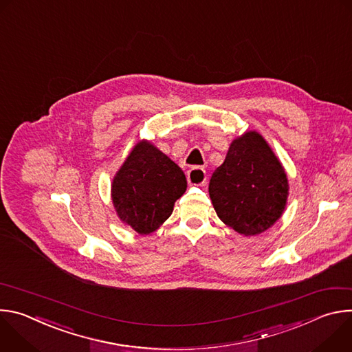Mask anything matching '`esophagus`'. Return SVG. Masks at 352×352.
<instances>
[{
  "instance_id": "obj_1",
  "label": "esophagus",
  "mask_w": 352,
  "mask_h": 352,
  "mask_svg": "<svg viewBox=\"0 0 352 352\" xmlns=\"http://www.w3.org/2000/svg\"><path fill=\"white\" fill-rule=\"evenodd\" d=\"M206 171L200 167H193L188 171V182L189 185H204L206 182Z\"/></svg>"
}]
</instances>
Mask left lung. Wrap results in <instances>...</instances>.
<instances>
[{
    "mask_svg": "<svg viewBox=\"0 0 352 352\" xmlns=\"http://www.w3.org/2000/svg\"><path fill=\"white\" fill-rule=\"evenodd\" d=\"M288 189L283 164L256 131H246L231 142L209 184L219 219L245 236L265 232L281 217Z\"/></svg>",
    "mask_w": 352,
    "mask_h": 352,
    "instance_id": "1",
    "label": "left lung"
}]
</instances>
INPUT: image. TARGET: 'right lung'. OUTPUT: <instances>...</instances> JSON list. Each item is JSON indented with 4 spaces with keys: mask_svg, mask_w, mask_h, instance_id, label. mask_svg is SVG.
Returning a JSON list of instances; mask_svg holds the SVG:
<instances>
[{
    "mask_svg": "<svg viewBox=\"0 0 352 352\" xmlns=\"http://www.w3.org/2000/svg\"><path fill=\"white\" fill-rule=\"evenodd\" d=\"M186 190L184 171L152 142H138L117 171L111 199L118 219L140 235L156 231Z\"/></svg>",
    "mask_w": 352,
    "mask_h": 352,
    "instance_id": "obj_1",
    "label": "right lung"
}]
</instances>
